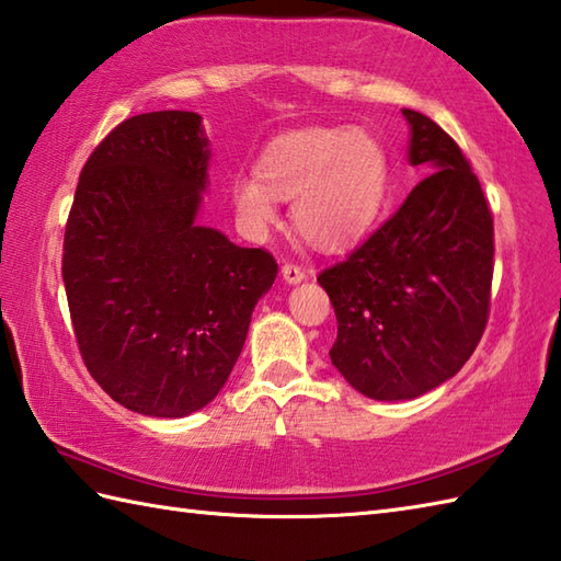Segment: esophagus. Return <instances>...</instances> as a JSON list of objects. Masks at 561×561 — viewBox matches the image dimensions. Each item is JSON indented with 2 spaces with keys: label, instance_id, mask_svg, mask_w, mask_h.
<instances>
[{
  "label": "esophagus",
  "instance_id": "obj_1",
  "mask_svg": "<svg viewBox=\"0 0 561 561\" xmlns=\"http://www.w3.org/2000/svg\"><path fill=\"white\" fill-rule=\"evenodd\" d=\"M282 277L287 284H301L306 279V272L299 265H282Z\"/></svg>",
  "mask_w": 561,
  "mask_h": 561
}]
</instances>
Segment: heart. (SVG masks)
<instances>
[{"mask_svg":"<svg viewBox=\"0 0 561 561\" xmlns=\"http://www.w3.org/2000/svg\"><path fill=\"white\" fill-rule=\"evenodd\" d=\"M255 175H238L231 202L248 231L277 221V199H291V221L304 241L320 250L354 243L383 205L388 157L362 129L306 127L274 139Z\"/></svg>","mask_w":561,"mask_h":561,"instance_id":"heart-1","label":"heart"}]
</instances>
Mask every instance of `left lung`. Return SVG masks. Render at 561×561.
Returning a JSON list of instances; mask_svg holds the SVG:
<instances>
[{
    "label": "left lung",
    "mask_w": 561,
    "mask_h": 561,
    "mask_svg": "<svg viewBox=\"0 0 561 561\" xmlns=\"http://www.w3.org/2000/svg\"><path fill=\"white\" fill-rule=\"evenodd\" d=\"M402 115L408 161L428 175L347 260L318 274L337 316L332 366L371 400H412L446 383L490 313L494 224L478 175L432 117Z\"/></svg>",
    "instance_id": "8db88e82"
}]
</instances>
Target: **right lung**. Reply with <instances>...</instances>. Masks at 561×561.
I'll return each mask as SVG.
<instances>
[{"mask_svg": "<svg viewBox=\"0 0 561 561\" xmlns=\"http://www.w3.org/2000/svg\"><path fill=\"white\" fill-rule=\"evenodd\" d=\"M209 139L187 111L141 113L93 149L65 229L79 352L123 408L178 420L219 396L277 277L262 248L197 224Z\"/></svg>", "mask_w": 561, "mask_h": 561, "instance_id": "1", "label": "right lung"}]
</instances>
